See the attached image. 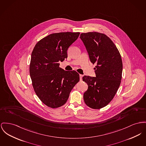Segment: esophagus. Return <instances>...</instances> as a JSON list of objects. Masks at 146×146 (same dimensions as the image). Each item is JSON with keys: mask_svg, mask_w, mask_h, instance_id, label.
Listing matches in <instances>:
<instances>
[{"mask_svg": "<svg viewBox=\"0 0 146 146\" xmlns=\"http://www.w3.org/2000/svg\"><path fill=\"white\" fill-rule=\"evenodd\" d=\"M79 77H80V80H82V77H83V75H82V74H79Z\"/></svg>", "mask_w": 146, "mask_h": 146, "instance_id": "1", "label": "esophagus"}]
</instances>
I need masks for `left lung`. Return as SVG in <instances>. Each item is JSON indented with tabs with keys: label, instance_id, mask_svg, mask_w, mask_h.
Listing matches in <instances>:
<instances>
[{
	"label": "left lung",
	"instance_id": "1",
	"mask_svg": "<svg viewBox=\"0 0 146 146\" xmlns=\"http://www.w3.org/2000/svg\"><path fill=\"white\" fill-rule=\"evenodd\" d=\"M90 62L95 64L96 77L84 76L88 84L83 98L86 105L93 109H100L110 103L120 86L122 62L116 45L106 35L97 32L80 34Z\"/></svg>",
	"mask_w": 146,
	"mask_h": 146
}]
</instances>
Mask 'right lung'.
Listing matches in <instances>:
<instances>
[{"instance_id":"1","label":"right lung","mask_w":146,"mask_h":146,"mask_svg":"<svg viewBox=\"0 0 146 146\" xmlns=\"http://www.w3.org/2000/svg\"><path fill=\"white\" fill-rule=\"evenodd\" d=\"M80 33H59L49 35L35 46L29 67L35 92L48 107L57 108L67 102L69 94L79 80L76 70L66 71L60 61L67 58V50Z\"/></svg>"}]
</instances>
